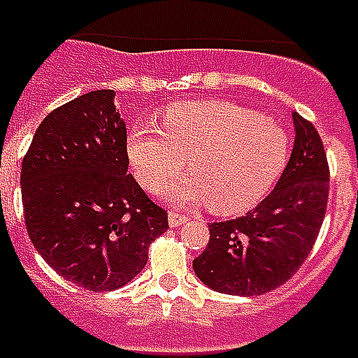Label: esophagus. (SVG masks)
I'll return each mask as SVG.
<instances>
[{
	"label": "esophagus",
	"mask_w": 358,
	"mask_h": 358,
	"mask_svg": "<svg viewBox=\"0 0 358 358\" xmlns=\"http://www.w3.org/2000/svg\"><path fill=\"white\" fill-rule=\"evenodd\" d=\"M185 222H189L187 215H183V213H177V211H169V225H171V227H179V225H183Z\"/></svg>",
	"instance_id": "34e87169"
}]
</instances>
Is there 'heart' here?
Segmentation results:
<instances>
[{
    "mask_svg": "<svg viewBox=\"0 0 358 358\" xmlns=\"http://www.w3.org/2000/svg\"><path fill=\"white\" fill-rule=\"evenodd\" d=\"M131 167L145 187L170 178L188 159L189 178L157 188L175 203H203L215 213L254 206L274 185L288 157L286 134L272 120L227 100L169 106L161 131L129 134Z\"/></svg>",
    "mask_w": 358,
    "mask_h": 358,
    "instance_id": "b5f03b06",
    "label": "heart"
}]
</instances>
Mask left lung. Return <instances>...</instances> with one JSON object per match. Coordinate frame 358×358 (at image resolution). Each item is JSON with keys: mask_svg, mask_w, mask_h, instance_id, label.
<instances>
[{"mask_svg": "<svg viewBox=\"0 0 358 358\" xmlns=\"http://www.w3.org/2000/svg\"><path fill=\"white\" fill-rule=\"evenodd\" d=\"M294 149L276 187L245 215L209 225V243L193 259L215 292L266 294L294 276L313 250L327 213L329 163L320 134L298 113Z\"/></svg>", "mask_w": 358, "mask_h": 358, "instance_id": "obj_1", "label": "left lung"}]
</instances>
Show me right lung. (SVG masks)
Returning <instances> with one entry per match:
<instances>
[{"mask_svg": "<svg viewBox=\"0 0 358 358\" xmlns=\"http://www.w3.org/2000/svg\"><path fill=\"white\" fill-rule=\"evenodd\" d=\"M129 171L115 90L70 100L42 120L22 163L29 240L68 282L94 292L129 284L169 229Z\"/></svg>", "mask_w": 358, "mask_h": 358, "instance_id": "add662e5", "label": "right lung"}]
</instances>
